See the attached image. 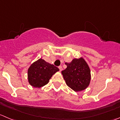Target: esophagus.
Returning <instances> with one entry per match:
<instances>
[{
  "label": "esophagus",
  "mask_w": 120,
  "mask_h": 120,
  "mask_svg": "<svg viewBox=\"0 0 120 120\" xmlns=\"http://www.w3.org/2000/svg\"><path fill=\"white\" fill-rule=\"evenodd\" d=\"M59 70H60V71H61L62 70H63V68H62V67H61V66H59Z\"/></svg>",
  "instance_id": "esophagus-1"
}]
</instances>
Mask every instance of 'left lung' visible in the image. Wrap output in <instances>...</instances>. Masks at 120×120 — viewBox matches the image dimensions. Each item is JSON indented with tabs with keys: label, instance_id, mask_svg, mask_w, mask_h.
<instances>
[{
	"label": "left lung",
	"instance_id": "8db88e82",
	"mask_svg": "<svg viewBox=\"0 0 120 120\" xmlns=\"http://www.w3.org/2000/svg\"><path fill=\"white\" fill-rule=\"evenodd\" d=\"M65 64L67 68L61 73L67 86L75 91L86 89L91 80L90 70L86 61L82 58L74 59Z\"/></svg>",
	"mask_w": 120,
	"mask_h": 120
}]
</instances>
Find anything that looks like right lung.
<instances>
[{"label": "right lung", "instance_id": "add662e5", "mask_svg": "<svg viewBox=\"0 0 120 120\" xmlns=\"http://www.w3.org/2000/svg\"><path fill=\"white\" fill-rule=\"evenodd\" d=\"M58 71V67L40 59L28 69V80L31 86L39 88L47 84L52 75Z\"/></svg>", "mask_w": 120, "mask_h": 120}]
</instances>
